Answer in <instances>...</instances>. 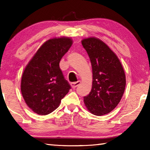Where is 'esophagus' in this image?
<instances>
[{
  "label": "esophagus",
  "mask_w": 150,
  "mask_h": 150,
  "mask_svg": "<svg viewBox=\"0 0 150 150\" xmlns=\"http://www.w3.org/2000/svg\"><path fill=\"white\" fill-rule=\"evenodd\" d=\"M80 84H81V82H80V81H77V82H75V83H71V87L74 89V88L77 87L78 86H79V85H80Z\"/></svg>",
  "instance_id": "34e87169"
}]
</instances>
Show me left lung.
Masks as SVG:
<instances>
[{
    "label": "left lung",
    "instance_id": "8db88e82",
    "mask_svg": "<svg viewBox=\"0 0 150 150\" xmlns=\"http://www.w3.org/2000/svg\"><path fill=\"white\" fill-rule=\"evenodd\" d=\"M82 44L89 55L93 71L92 89L84 97V102L92 114L104 115L117 106L124 93V69L116 54L101 40L84 39Z\"/></svg>",
    "mask_w": 150,
    "mask_h": 150
}]
</instances>
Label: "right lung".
<instances>
[{"instance_id": "obj_1", "label": "right lung", "mask_w": 150, "mask_h": 150, "mask_svg": "<svg viewBox=\"0 0 150 150\" xmlns=\"http://www.w3.org/2000/svg\"><path fill=\"white\" fill-rule=\"evenodd\" d=\"M72 44L68 38H54L37 51L22 74L21 92L35 112L46 115L57 108L71 86L65 79L59 62Z\"/></svg>"}]
</instances>
